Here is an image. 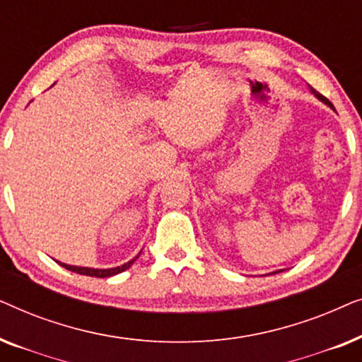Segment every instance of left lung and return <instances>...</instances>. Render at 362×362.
I'll return each instance as SVG.
<instances>
[{"label":"left lung","mask_w":362,"mask_h":362,"mask_svg":"<svg viewBox=\"0 0 362 362\" xmlns=\"http://www.w3.org/2000/svg\"><path fill=\"white\" fill-rule=\"evenodd\" d=\"M311 90H313V88H311ZM313 93H315V95H316V97H318V98H320V100H323L325 103H328V105H329V107H333V105H331V102L328 100V98H326V97H323V95H321V93H318V92H316V90H313Z\"/></svg>","instance_id":"8db88e82"}]
</instances>
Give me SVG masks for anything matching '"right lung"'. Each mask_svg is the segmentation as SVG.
I'll return each instance as SVG.
<instances>
[{
    "instance_id": "right-lung-1",
    "label": "right lung",
    "mask_w": 362,
    "mask_h": 362,
    "mask_svg": "<svg viewBox=\"0 0 362 362\" xmlns=\"http://www.w3.org/2000/svg\"><path fill=\"white\" fill-rule=\"evenodd\" d=\"M141 254V252H140ZM140 254H138L135 259H132L130 262H127V264H123L120 267H115V269H107V270H102V269H87V267H74V265H66V264H61V262H57V264H61L64 269L71 270V272H76V274H81V275H87V276H97V279H105V276H112V275H117L120 274V272L130 269L133 262H135L138 257H140Z\"/></svg>"
}]
</instances>
